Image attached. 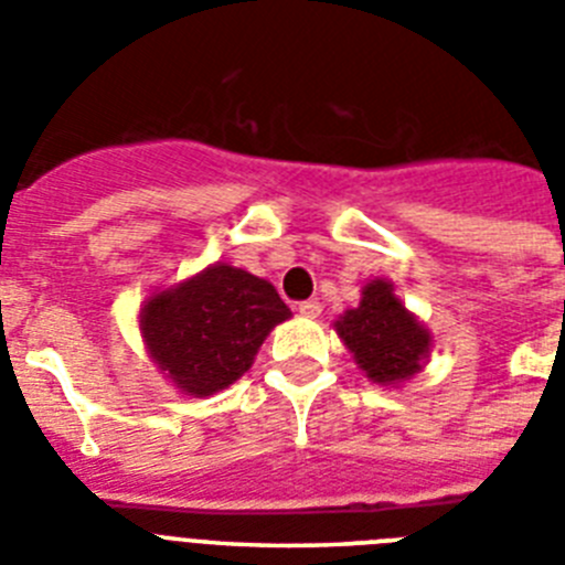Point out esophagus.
<instances>
[{"mask_svg":"<svg viewBox=\"0 0 565 565\" xmlns=\"http://www.w3.org/2000/svg\"><path fill=\"white\" fill-rule=\"evenodd\" d=\"M299 317H306V319H317L319 313H322V306H319L317 299H306V302H299L297 306Z\"/></svg>","mask_w":565,"mask_h":565,"instance_id":"1","label":"esophagus"}]
</instances>
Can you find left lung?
Listing matches in <instances>:
<instances>
[{
	"instance_id": "8db88e82",
	"label": "left lung",
	"mask_w": 565,
	"mask_h": 565,
	"mask_svg": "<svg viewBox=\"0 0 565 565\" xmlns=\"http://www.w3.org/2000/svg\"><path fill=\"white\" fill-rule=\"evenodd\" d=\"M364 376L376 384H402L422 371L430 353V331L404 308L387 279L362 288L359 306L333 322Z\"/></svg>"
}]
</instances>
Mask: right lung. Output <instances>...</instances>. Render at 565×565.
Listing matches in <instances>:
<instances>
[{
    "mask_svg": "<svg viewBox=\"0 0 565 565\" xmlns=\"http://www.w3.org/2000/svg\"><path fill=\"white\" fill-rule=\"evenodd\" d=\"M291 317L268 279L214 263L141 308L152 362L189 396L226 391L252 367L263 339Z\"/></svg>",
    "mask_w": 565,
    "mask_h": 565,
    "instance_id": "1",
    "label": "right lung"
}]
</instances>
